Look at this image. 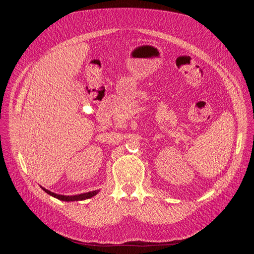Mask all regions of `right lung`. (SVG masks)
Segmentation results:
<instances>
[{
	"mask_svg": "<svg viewBox=\"0 0 254 254\" xmlns=\"http://www.w3.org/2000/svg\"><path fill=\"white\" fill-rule=\"evenodd\" d=\"M47 194H49L50 196H53L61 201H66V202H70V201H81V200H85V199H89L93 196H95L99 191L98 190H95V191H92V192H87V193H83V194H80V195H74V196H64V195H58V194H55L43 187H41Z\"/></svg>",
	"mask_w": 254,
	"mask_h": 254,
	"instance_id": "obj_1",
	"label": "right lung"
}]
</instances>
